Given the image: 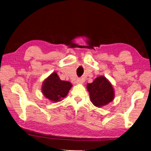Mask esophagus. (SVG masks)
<instances>
[{
    "label": "esophagus",
    "mask_w": 151,
    "mask_h": 151,
    "mask_svg": "<svg viewBox=\"0 0 151 151\" xmlns=\"http://www.w3.org/2000/svg\"><path fill=\"white\" fill-rule=\"evenodd\" d=\"M84 79H82V78H79L77 79V80L76 81V83L77 84H83L84 83Z\"/></svg>",
    "instance_id": "obj_1"
}]
</instances>
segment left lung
<instances>
[{
    "label": "left lung",
    "mask_w": 151,
    "mask_h": 151,
    "mask_svg": "<svg viewBox=\"0 0 151 151\" xmlns=\"http://www.w3.org/2000/svg\"><path fill=\"white\" fill-rule=\"evenodd\" d=\"M91 101L94 106L101 107L113 101L115 92L111 83L104 76H99L87 84Z\"/></svg>",
    "instance_id": "8db88e82"
}]
</instances>
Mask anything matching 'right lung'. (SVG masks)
Returning <instances> with one entry per match:
<instances>
[{"label": "right lung", "instance_id": "obj_1", "mask_svg": "<svg viewBox=\"0 0 151 151\" xmlns=\"http://www.w3.org/2000/svg\"><path fill=\"white\" fill-rule=\"evenodd\" d=\"M72 86L70 83L60 80L57 73L53 72L43 82L42 91L50 101L58 102L66 96Z\"/></svg>", "mask_w": 151, "mask_h": 151}]
</instances>
